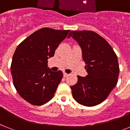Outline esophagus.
<instances>
[{
	"instance_id": "obj_1",
	"label": "esophagus",
	"mask_w": 130,
	"mask_h": 130,
	"mask_svg": "<svg viewBox=\"0 0 130 130\" xmlns=\"http://www.w3.org/2000/svg\"><path fill=\"white\" fill-rule=\"evenodd\" d=\"M63 75H64V77H66L68 76L69 74H68V73H65V72H64V73H63Z\"/></svg>"
}]
</instances>
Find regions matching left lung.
Listing matches in <instances>:
<instances>
[{
  "label": "left lung",
  "mask_w": 130,
  "mask_h": 130,
  "mask_svg": "<svg viewBox=\"0 0 130 130\" xmlns=\"http://www.w3.org/2000/svg\"><path fill=\"white\" fill-rule=\"evenodd\" d=\"M70 37L81 47L88 73L85 77L78 75L77 83L71 86L72 95L81 105L95 106L117 85L120 71L117 56L106 40L93 31H72Z\"/></svg>",
  "instance_id": "8db88e82"
}]
</instances>
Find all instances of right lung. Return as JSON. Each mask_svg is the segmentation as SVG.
I'll list each match as a JSON object with an SVG mask.
<instances>
[{
    "label": "right lung",
    "mask_w": 130,
    "mask_h": 130,
    "mask_svg": "<svg viewBox=\"0 0 130 130\" xmlns=\"http://www.w3.org/2000/svg\"><path fill=\"white\" fill-rule=\"evenodd\" d=\"M70 32L41 28L16 48L10 68L13 85L30 104L43 105L53 97L63 73L60 70L52 72L47 67V60L53 57L59 43Z\"/></svg>",
    "instance_id": "1"
}]
</instances>
